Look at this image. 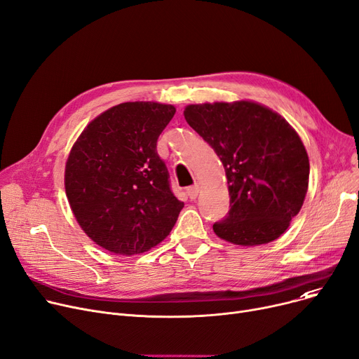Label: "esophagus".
<instances>
[{"label": "esophagus", "mask_w": 359, "mask_h": 359, "mask_svg": "<svg viewBox=\"0 0 359 359\" xmlns=\"http://www.w3.org/2000/svg\"><path fill=\"white\" fill-rule=\"evenodd\" d=\"M186 194H187V196H189L191 199H195L198 196V194H199V184H194V186L187 187Z\"/></svg>", "instance_id": "obj_1"}]
</instances>
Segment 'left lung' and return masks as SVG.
<instances>
[{
    "label": "left lung",
    "mask_w": 359,
    "mask_h": 359,
    "mask_svg": "<svg viewBox=\"0 0 359 359\" xmlns=\"http://www.w3.org/2000/svg\"><path fill=\"white\" fill-rule=\"evenodd\" d=\"M184 119L222 161L230 211L214 224L215 234L240 246L276 240L303 206L310 163L291 125L253 103L189 104Z\"/></svg>",
    "instance_id": "8db88e82"
}]
</instances>
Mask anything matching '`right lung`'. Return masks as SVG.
<instances>
[{
  "label": "right lung",
  "instance_id": "add662e5",
  "mask_svg": "<svg viewBox=\"0 0 359 359\" xmlns=\"http://www.w3.org/2000/svg\"><path fill=\"white\" fill-rule=\"evenodd\" d=\"M172 104L128 102L91 121L65 165V192L84 233L110 253L149 250L172 231L183 208L157 140Z\"/></svg>",
  "mask_w": 359,
  "mask_h": 359
}]
</instances>
